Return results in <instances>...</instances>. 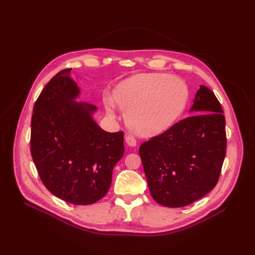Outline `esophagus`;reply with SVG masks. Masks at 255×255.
<instances>
[{
  "label": "esophagus",
  "mask_w": 255,
  "mask_h": 255,
  "mask_svg": "<svg viewBox=\"0 0 255 255\" xmlns=\"http://www.w3.org/2000/svg\"><path fill=\"white\" fill-rule=\"evenodd\" d=\"M125 140H126V143L129 145V146H135L136 145V139L133 137L132 135L130 134H127L126 137H125Z\"/></svg>",
  "instance_id": "esophagus-1"
}]
</instances>
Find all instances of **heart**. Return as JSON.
I'll list each match as a JSON object with an SVG mask.
<instances>
[{
	"instance_id": "obj_1",
	"label": "heart",
	"mask_w": 255,
	"mask_h": 255,
	"mask_svg": "<svg viewBox=\"0 0 255 255\" xmlns=\"http://www.w3.org/2000/svg\"><path fill=\"white\" fill-rule=\"evenodd\" d=\"M188 88L182 79L163 73L132 76L104 95L106 113L115 116L116 104L125 112L126 123L140 135H156L168 129L184 111Z\"/></svg>"
}]
</instances>
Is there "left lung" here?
<instances>
[{
  "mask_svg": "<svg viewBox=\"0 0 255 255\" xmlns=\"http://www.w3.org/2000/svg\"><path fill=\"white\" fill-rule=\"evenodd\" d=\"M190 116L139 146L152 197L180 208L202 198L216 186L226 153L225 118L209 88L200 86Z\"/></svg>",
  "mask_w": 255,
  "mask_h": 255,
  "instance_id": "obj_1",
  "label": "left lung"
}]
</instances>
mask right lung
I'll list each match as a JSON object with an SVG mask.
<instances>
[{"mask_svg":"<svg viewBox=\"0 0 255 255\" xmlns=\"http://www.w3.org/2000/svg\"><path fill=\"white\" fill-rule=\"evenodd\" d=\"M70 72L53 76L35 102L31 154L48 191L67 203L91 205L110 189L124 155V132L104 131L93 119L97 107L75 101L80 91Z\"/></svg>","mask_w":255,"mask_h":255,"instance_id":"obj_1","label":"right lung"}]
</instances>
